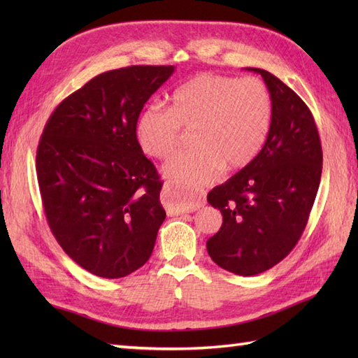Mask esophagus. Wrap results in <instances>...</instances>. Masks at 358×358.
Returning <instances> with one entry per match:
<instances>
[{
    "label": "esophagus",
    "mask_w": 358,
    "mask_h": 358,
    "mask_svg": "<svg viewBox=\"0 0 358 358\" xmlns=\"http://www.w3.org/2000/svg\"><path fill=\"white\" fill-rule=\"evenodd\" d=\"M172 186L169 183H166L163 186V191H162V201L166 208L167 215H180V214H189V212H194L196 209H200L204 201H194L191 204H178V203H173L172 201Z\"/></svg>",
    "instance_id": "1"
}]
</instances>
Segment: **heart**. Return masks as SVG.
<instances>
[{"label":"heart","mask_w":358,"mask_h":358,"mask_svg":"<svg viewBox=\"0 0 358 358\" xmlns=\"http://www.w3.org/2000/svg\"><path fill=\"white\" fill-rule=\"evenodd\" d=\"M171 108H144L136 120V138L154 158L171 157L180 146L181 129L194 131L195 149L181 152L163 166V175L191 204L200 191L226 171H240L260 154L272 126L269 89L257 78L201 73L173 90Z\"/></svg>","instance_id":"obj_1"}]
</instances>
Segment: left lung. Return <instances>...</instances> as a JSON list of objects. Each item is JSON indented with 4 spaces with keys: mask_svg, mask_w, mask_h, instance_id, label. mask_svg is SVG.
<instances>
[{
    "mask_svg": "<svg viewBox=\"0 0 358 358\" xmlns=\"http://www.w3.org/2000/svg\"><path fill=\"white\" fill-rule=\"evenodd\" d=\"M246 71L260 73L269 89L272 126L254 162L208 194L223 224L206 243L220 268L243 277L271 269L294 249L315 201L323 163L320 136L301 98L268 71Z\"/></svg>",
    "mask_w": 358,
    "mask_h": 358,
    "instance_id": "8db88e82",
    "label": "left lung"
}]
</instances>
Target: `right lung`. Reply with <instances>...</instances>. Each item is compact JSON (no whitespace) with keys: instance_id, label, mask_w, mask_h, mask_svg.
<instances>
[{"instance_id":"1","label":"right lung","mask_w":358,"mask_h":358,"mask_svg":"<svg viewBox=\"0 0 358 358\" xmlns=\"http://www.w3.org/2000/svg\"><path fill=\"white\" fill-rule=\"evenodd\" d=\"M173 66L104 72L58 104L36 150L45 218L83 269L126 277L154 250L166 212L155 166L136 140V120Z\"/></svg>"}]
</instances>
